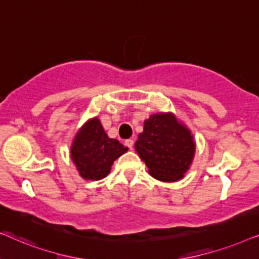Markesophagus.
Masks as SVG:
<instances>
[{
	"mask_svg": "<svg viewBox=\"0 0 259 259\" xmlns=\"http://www.w3.org/2000/svg\"><path fill=\"white\" fill-rule=\"evenodd\" d=\"M125 144H126V146L130 148V150H132L133 146H134V140L133 139H127L125 141Z\"/></svg>",
	"mask_w": 259,
	"mask_h": 259,
	"instance_id": "34e87169",
	"label": "esophagus"
}]
</instances>
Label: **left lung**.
I'll list each match as a JSON object with an SVG mask.
<instances>
[{"mask_svg": "<svg viewBox=\"0 0 259 259\" xmlns=\"http://www.w3.org/2000/svg\"><path fill=\"white\" fill-rule=\"evenodd\" d=\"M134 148L153 178L173 183L189 171L196 141L173 113H155L144 121V131L138 136Z\"/></svg>", "mask_w": 259, "mask_h": 259, "instance_id": "obj_1", "label": "left lung"}]
</instances>
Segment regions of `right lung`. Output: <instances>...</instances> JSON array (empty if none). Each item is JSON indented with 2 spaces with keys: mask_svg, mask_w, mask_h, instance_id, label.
Listing matches in <instances>:
<instances>
[{
  "mask_svg": "<svg viewBox=\"0 0 259 259\" xmlns=\"http://www.w3.org/2000/svg\"><path fill=\"white\" fill-rule=\"evenodd\" d=\"M128 148L106 134L98 116L80 127L70 146V158L81 178L100 180L108 176L111 167Z\"/></svg>",
  "mask_w": 259,
  "mask_h": 259,
  "instance_id": "obj_1",
  "label": "right lung"
}]
</instances>
